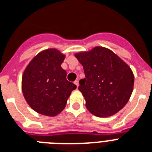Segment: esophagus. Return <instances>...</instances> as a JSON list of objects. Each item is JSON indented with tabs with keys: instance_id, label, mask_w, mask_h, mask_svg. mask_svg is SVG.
<instances>
[{
	"instance_id": "1",
	"label": "esophagus",
	"mask_w": 152,
	"mask_h": 152,
	"mask_svg": "<svg viewBox=\"0 0 152 152\" xmlns=\"http://www.w3.org/2000/svg\"><path fill=\"white\" fill-rule=\"evenodd\" d=\"M74 83H75V84H76V87L78 88V87H79V81L78 80H76V81H75V82H74Z\"/></svg>"
}]
</instances>
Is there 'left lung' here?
Instances as JSON below:
<instances>
[{
	"instance_id": "8db88e82",
	"label": "left lung",
	"mask_w": 152,
	"mask_h": 152,
	"mask_svg": "<svg viewBox=\"0 0 152 152\" xmlns=\"http://www.w3.org/2000/svg\"><path fill=\"white\" fill-rule=\"evenodd\" d=\"M83 67L85 78L80 80L79 90L86 107L100 118L115 114L126 105L132 95L134 75L130 67L112 50L95 46L76 53Z\"/></svg>"
}]
</instances>
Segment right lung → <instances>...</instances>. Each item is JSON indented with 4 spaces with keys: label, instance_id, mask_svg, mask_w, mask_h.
I'll list each match as a JSON object with an SVG mask.
<instances>
[{
    "label": "right lung",
    "instance_id": "add662e5",
    "mask_svg": "<svg viewBox=\"0 0 152 152\" xmlns=\"http://www.w3.org/2000/svg\"><path fill=\"white\" fill-rule=\"evenodd\" d=\"M65 55L54 48L39 53L26 67L22 91L27 104L37 113L49 117L59 114L76 86L66 80L61 68Z\"/></svg>",
    "mask_w": 152,
    "mask_h": 152
}]
</instances>
